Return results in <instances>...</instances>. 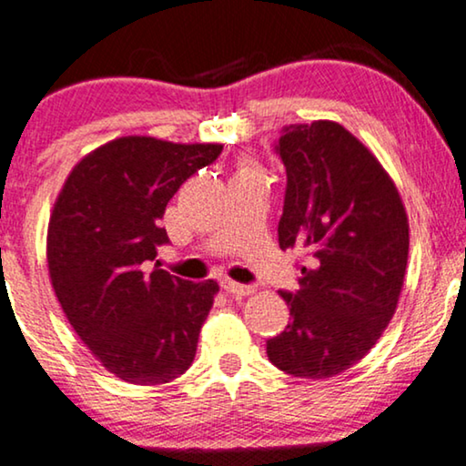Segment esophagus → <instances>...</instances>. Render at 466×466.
Segmentation results:
<instances>
[{
  "instance_id": "1",
  "label": "esophagus",
  "mask_w": 466,
  "mask_h": 466,
  "mask_svg": "<svg viewBox=\"0 0 466 466\" xmlns=\"http://www.w3.org/2000/svg\"><path fill=\"white\" fill-rule=\"evenodd\" d=\"M220 286H222V289H225L227 292H231V295H238V297H246V295H252V292H254L252 286L233 282L231 278H222V279H220Z\"/></svg>"
}]
</instances>
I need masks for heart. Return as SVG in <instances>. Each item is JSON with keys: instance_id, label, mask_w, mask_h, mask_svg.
Segmentation results:
<instances>
[{"instance_id": "b5f03b06", "label": "heart", "mask_w": 466, "mask_h": 466, "mask_svg": "<svg viewBox=\"0 0 466 466\" xmlns=\"http://www.w3.org/2000/svg\"><path fill=\"white\" fill-rule=\"evenodd\" d=\"M248 169H250V167H248V165H244V167H241L239 171H248Z\"/></svg>"}]
</instances>
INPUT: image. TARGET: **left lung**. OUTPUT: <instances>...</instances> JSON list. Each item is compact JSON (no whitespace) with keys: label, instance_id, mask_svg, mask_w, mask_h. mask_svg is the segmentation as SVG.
<instances>
[{"label":"left lung","instance_id":"obj_1","mask_svg":"<svg viewBox=\"0 0 466 466\" xmlns=\"http://www.w3.org/2000/svg\"><path fill=\"white\" fill-rule=\"evenodd\" d=\"M282 250L297 248L299 290L282 292L290 322L267 356L292 378L327 380L356 365L384 333L403 289L410 222L371 150L333 120L284 127Z\"/></svg>","mask_w":466,"mask_h":466}]
</instances>
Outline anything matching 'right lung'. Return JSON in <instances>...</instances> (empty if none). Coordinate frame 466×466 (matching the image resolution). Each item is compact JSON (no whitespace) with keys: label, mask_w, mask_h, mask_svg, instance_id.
<instances>
[{"label":"right lung","mask_w":466,"mask_h":466,"mask_svg":"<svg viewBox=\"0 0 466 466\" xmlns=\"http://www.w3.org/2000/svg\"><path fill=\"white\" fill-rule=\"evenodd\" d=\"M220 144L129 136L72 169L48 222L50 282L97 360L131 384H167L190 367L218 284L150 269L177 188L214 163Z\"/></svg>","instance_id":"obj_1"}]
</instances>
